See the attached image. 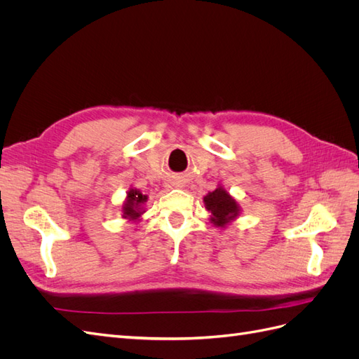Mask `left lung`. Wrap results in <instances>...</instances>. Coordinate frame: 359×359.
I'll return each instance as SVG.
<instances>
[{"label":"left lung","mask_w":359,"mask_h":359,"mask_svg":"<svg viewBox=\"0 0 359 359\" xmlns=\"http://www.w3.org/2000/svg\"><path fill=\"white\" fill-rule=\"evenodd\" d=\"M205 208L211 212V223L224 227L227 223L236 219L240 214V206L224 189L217 187L203 198Z\"/></svg>","instance_id":"1"}]
</instances>
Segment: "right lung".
Segmentation results:
<instances>
[{"label": "right lung", "instance_id": "add662e5", "mask_svg": "<svg viewBox=\"0 0 359 359\" xmlns=\"http://www.w3.org/2000/svg\"><path fill=\"white\" fill-rule=\"evenodd\" d=\"M148 196L142 194L139 190L132 189L127 193V199L123 205V217L128 220H137L140 215L145 211H142V205L147 202Z\"/></svg>", "mask_w": 359, "mask_h": 359}]
</instances>
